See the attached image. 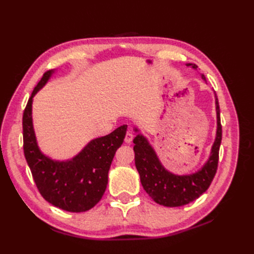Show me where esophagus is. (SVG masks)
Returning <instances> with one entry per match:
<instances>
[{"mask_svg": "<svg viewBox=\"0 0 254 254\" xmlns=\"http://www.w3.org/2000/svg\"><path fill=\"white\" fill-rule=\"evenodd\" d=\"M132 139H133V134H132L131 132H130V131H127V133H126V135H125V139H124L125 143H127V144L131 143Z\"/></svg>", "mask_w": 254, "mask_h": 254, "instance_id": "obj_1", "label": "esophagus"}]
</instances>
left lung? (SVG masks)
<instances>
[{"instance_id": "8db88e82", "label": "left lung", "mask_w": 254, "mask_h": 254, "mask_svg": "<svg viewBox=\"0 0 254 254\" xmlns=\"http://www.w3.org/2000/svg\"><path fill=\"white\" fill-rule=\"evenodd\" d=\"M188 66L197 70L194 64H187ZM201 77L205 80L204 75ZM215 94V105L217 114L216 137L211 149L210 158L198 172L190 175H175L165 170L161 164L156 151L153 150L147 139L141 133L133 139L134 162L140 174L141 183L153 201L164 206H181L196 200L209 189L216 174L219 159V147L221 143V124L218 98ZM134 131H139L134 128Z\"/></svg>"}]
</instances>
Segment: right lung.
Listing matches in <instances>:
<instances>
[{"mask_svg": "<svg viewBox=\"0 0 254 254\" xmlns=\"http://www.w3.org/2000/svg\"><path fill=\"white\" fill-rule=\"evenodd\" d=\"M54 70L45 72L35 87L23 113V150L41 196L61 210L86 212L101 200L115 151L124 142L127 125L110 134L92 140L71 160L57 161L43 155L38 147L33 126L32 105L36 93L51 78Z\"/></svg>", "mask_w": 254, "mask_h": 254, "instance_id": "add662e5", "label": "right lung"}]
</instances>
